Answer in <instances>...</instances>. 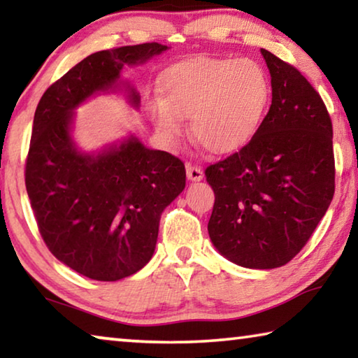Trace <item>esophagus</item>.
<instances>
[{"mask_svg":"<svg viewBox=\"0 0 358 358\" xmlns=\"http://www.w3.org/2000/svg\"><path fill=\"white\" fill-rule=\"evenodd\" d=\"M186 175H187V180H191V181H201L203 178L202 169L197 166H191V164L186 166Z\"/></svg>","mask_w":358,"mask_h":358,"instance_id":"esophagus-1","label":"esophagus"}]
</instances>
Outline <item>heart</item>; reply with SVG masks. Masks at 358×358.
I'll list each match as a JSON object with an SVG mask.
<instances>
[{"instance_id": "1", "label": "heart", "mask_w": 358, "mask_h": 358, "mask_svg": "<svg viewBox=\"0 0 358 358\" xmlns=\"http://www.w3.org/2000/svg\"><path fill=\"white\" fill-rule=\"evenodd\" d=\"M162 99L148 107L156 129L167 141L185 131L216 155L237 151L251 141L270 98L266 72L252 59L199 57L180 62L161 77Z\"/></svg>"}]
</instances>
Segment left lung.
I'll list each match as a JSON object with an SVG mask.
<instances>
[{
  "label": "left lung",
  "instance_id": "8db88e82",
  "mask_svg": "<svg viewBox=\"0 0 358 358\" xmlns=\"http://www.w3.org/2000/svg\"><path fill=\"white\" fill-rule=\"evenodd\" d=\"M271 106L243 148L205 171L215 191L210 238L230 262L268 270L292 260L335 194L333 128L320 94L262 48Z\"/></svg>",
  "mask_w": 358,
  "mask_h": 358
}]
</instances>
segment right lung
<instances>
[{"label":"right lung","mask_w":358,"mask_h":358,"mask_svg":"<svg viewBox=\"0 0 358 358\" xmlns=\"http://www.w3.org/2000/svg\"><path fill=\"white\" fill-rule=\"evenodd\" d=\"M147 42L96 52L45 90L36 107L25 185L41 237L59 262L96 281H118L148 264L161 213L185 189V164L129 137L82 153L71 137L74 108L118 87L124 64L167 50ZM129 101L141 98L128 87Z\"/></svg>","instance_id":"right-lung-1"}]
</instances>
